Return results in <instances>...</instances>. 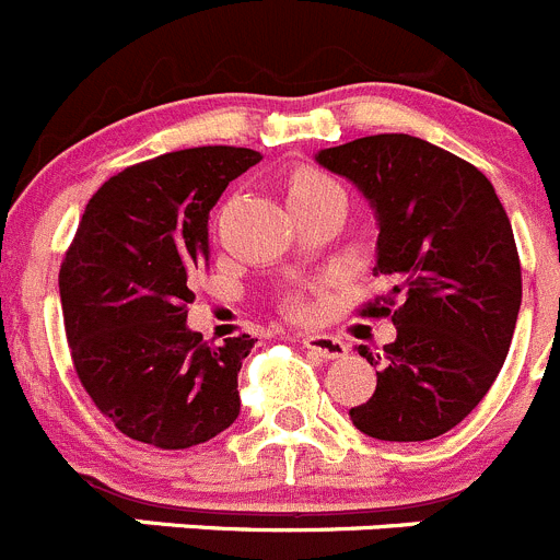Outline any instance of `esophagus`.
<instances>
[{
	"mask_svg": "<svg viewBox=\"0 0 560 560\" xmlns=\"http://www.w3.org/2000/svg\"><path fill=\"white\" fill-rule=\"evenodd\" d=\"M302 343H305L307 350L314 352V355L325 358V361H338V358H343L347 352H350V347H347L341 338L322 336V332H316V336H305L302 338Z\"/></svg>",
	"mask_w": 560,
	"mask_h": 560,
	"instance_id": "obj_1",
	"label": "esophagus"
}]
</instances>
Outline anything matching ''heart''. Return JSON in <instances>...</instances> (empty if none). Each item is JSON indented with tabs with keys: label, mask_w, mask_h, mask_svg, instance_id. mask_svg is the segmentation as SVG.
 Returning <instances> with one entry per match:
<instances>
[{
	"label": "heart",
	"mask_w": 560,
	"mask_h": 560,
	"mask_svg": "<svg viewBox=\"0 0 560 560\" xmlns=\"http://www.w3.org/2000/svg\"><path fill=\"white\" fill-rule=\"evenodd\" d=\"M327 194H343V188L338 186L336 179L327 177V174L314 172V168H305V172H296L289 183V202H305V199L327 197Z\"/></svg>",
	"instance_id": "1"
}]
</instances>
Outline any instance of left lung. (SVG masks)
Returning <instances> with one entry per match:
<instances>
[{
  "mask_svg": "<svg viewBox=\"0 0 560 560\" xmlns=\"http://www.w3.org/2000/svg\"><path fill=\"white\" fill-rule=\"evenodd\" d=\"M322 168L361 191L377 224L374 277L397 338L372 355L377 388L350 410L361 433L428 441L464 422L497 381L522 305L514 230L483 172L405 132L319 150Z\"/></svg>",
  "mask_w": 560,
  "mask_h": 560,
  "instance_id": "1",
  "label": "left lung"
}]
</instances>
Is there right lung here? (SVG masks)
Masks as SVG:
<instances>
[{
	"instance_id": "1",
	"label": "right lung",
	"mask_w": 560,
	"mask_h": 560,
	"mask_svg": "<svg viewBox=\"0 0 560 560\" xmlns=\"http://www.w3.org/2000/svg\"><path fill=\"white\" fill-rule=\"evenodd\" d=\"M260 158L244 147L168 152L85 205L58 277L66 338L85 392L130 439L186 450L238 419L241 361L258 338L210 347L186 305L210 260V208Z\"/></svg>"
}]
</instances>
